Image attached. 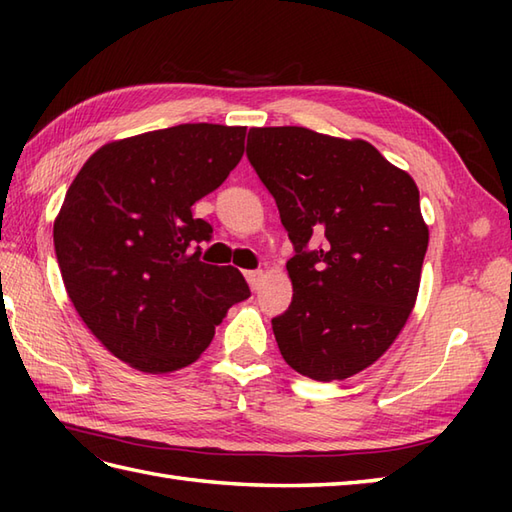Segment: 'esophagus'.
Masks as SVG:
<instances>
[{
  "mask_svg": "<svg viewBox=\"0 0 512 512\" xmlns=\"http://www.w3.org/2000/svg\"><path fill=\"white\" fill-rule=\"evenodd\" d=\"M246 281L250 284V288L257 290L259 286H262V279H264V270H246L244 273Z\"/></svg>",
  "mask_w": 512,
  "mask_h": 512,
  "instance_id": "obj_1",
  "label": "esophagus"
}]
</instances>
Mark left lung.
Instances as JSON below:
<instances>
[{
    "label": "left lung",
    "instance_id": "obj_1",
    "mask_svg": "<svg viewBox=\"0 0 512 512\" xmlns=\"http://www.w3.org/2000/svg\"><path fill=\"white\" fill-rule=\"evenodd\" d=\"M246 154L297 255L290 308L273 319L284 361L321 383L383 356L416 306L429 226L407 171L361 138L253 127Z\"/></svg>",
    "mask_w": 512,
    "mask_h": 512
}]
</instances>
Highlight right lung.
<instances>
[{
	"instance_id": "right-lung-1",
	"label": "right lung",
	"mask_w": 512,
	"mask_h": 512,
	"mask_svg": "<svg viewBox=\"0 0 512 512\" xmlns=\"http://www.w3.org/2000/svg\"><path fill=\"white\" fill-rule=\"evenodd\" d=\"M246 127L187 123L96 149L54 220L68 297L107 352L145 374L198 361L233 303V266L200 262L209 222L191 206L244 156Z\"/></svg>"
}]
</instances>
